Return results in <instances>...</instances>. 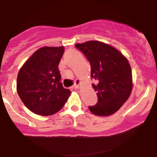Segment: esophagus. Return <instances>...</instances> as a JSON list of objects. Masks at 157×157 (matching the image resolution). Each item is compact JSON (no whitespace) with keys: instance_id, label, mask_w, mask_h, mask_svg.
Wrapping results in <instances>:
<instances>
[{"instance_id":"34e87169","label":"esophagus","mask_w":157,"mask_h":157,"mask_svg":"<svg viewBox=\"0 0 157 157\" xmlns=\"http://www.w3.org/2000/svg\"><path fill=\"white\" fill-rule=\"evenodd\" d=\"M80 86H81V80L80 79H76L75 82V85H74V87H75V89H80Z\"/></svg>"}]
</instances>
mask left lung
Here are the masks:
<instances>
[{
	"label": "left lung",
	"mask_w": 157,
	"mask_h": 157,
	"mask_svg": "<svg viewBox=\"0 0 157 157\" xmlns=\"http://www.w3.org/2000/svg\"><path fill=\"white\" fill-rule=\"evenodd\" d=\"M91 64V77L98 102L89 110L94 115L108 117L116 113L130 97L133 88L131 68L128 60L111 45L98 40L77 44Z\"/></svg>",
	"instance_id": "8db88e82"
}]
</instances>
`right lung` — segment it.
Returning <instances> with one entry per match:
<instances>
[{"instance_id":"add662e5","label":"right lung","mask_w":157,"mask_h":157,"mask_svg":"<svg viewBox=\"0 0 157 157\" xmlns=\"http://www.w3.org/2000/svg\"><path fill=\"white\" fill-rule=\"evenodd\" d=\"M63 46L40 48L20 68L17 92L32 112L49 116L63 107L71 91L63 88L58 65L63 55Z\"/></svg>"}]
</instances>
